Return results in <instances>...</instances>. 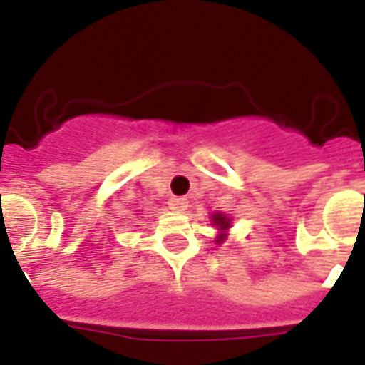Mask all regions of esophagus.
<instances>
[{
  "mask_svg": "<svg viewBox=\"0 0 365 365\" xmlns=\"http://www.w3.org/2000/svg\"><path fill=\"white\" fill-rule=\"evenodd\" d=\"M169 207L173 209V211H177V213H182V211L188 207V200L180 196H173L169 200Z\"/></svg>",
  "mask_w": 365,
  "mask_h": 365,
  "instance_id": "34e87169",
  "label": "esophagus"
}]
</instances>
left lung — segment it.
I'll return each mask as SVG.
<instances>
[{"mask_svg": "<svg viewBox=\"0 0 365 365\" xmlns=\"http://www.w3.org/2000/svg\"><path fill=\"white\" fill-rule=\"evenodd\" d=\"M211 219H213V225L215 227H219V230H221V234L217 236V242L221 244V242H225V238H227V230L230 228V219L228 217H225L222 213H213L211 215Z\"/></svg>", "mask_w": 365, "mask_h": 365, "instance_id": "8db88e82", "label": "left lung"}]
</instances>
